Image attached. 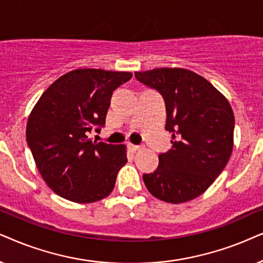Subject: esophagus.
Masks as SVG:
<instances>
[{"label": "esophagus", "mask_w": 263, "mask_h": 263, "mask_svg": "<svg viewBox=\"0 0 263 263\" xmlns=\"http://www.w3.org/2000/svg\"><path fill=\"white\" fill-rule=\"evenodd\" d=\"M128 149L131 150V152L136 153V152H139V150H142L143 146H141V145H135V144H128Z\"/></svg>", "instance_id": "esophagus-1"}]
</instances>
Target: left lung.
Here are the masks:
<instances>
[{"mask_svg": "<svg viewBox=\"0 0 263 263\" xmlns=\"http://www.w3.org/2000/svg\"><path fill=\"white\" fill-rule=\"evenodd\" d=\"M136 78L162 95L172 149L159 155V166L143 174L148 191L163 202L184 203L214 183L233 150L234 115L218 89L185 68L135 72Z\"/></svg>", "mask_w": 263, "mask_h": 263, "instance_id": "obj_1", "label": "left lung"}]
</instances>
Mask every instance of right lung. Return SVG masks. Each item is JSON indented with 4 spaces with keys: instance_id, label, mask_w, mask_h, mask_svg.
<instances>
[{
    "instance_id": "1",
    "label": "right lung",
    "mask_w": 263,
    "mask_h": 263,
    "mask_svg": "<svg viewBox=\"0 0 263 263\" xmlns=\"http://www.w3.org/2000/svg\"><path fill=\"white\" fill-rule=\"evenodd\" d=\"M132 78L129 72L78 68L56 79L34 104L26 141L42 178L55 194L92 203L113 191L127 162L126 146L89 138L106 122L113 91Z\"/></svg>"
}]
</instances>
